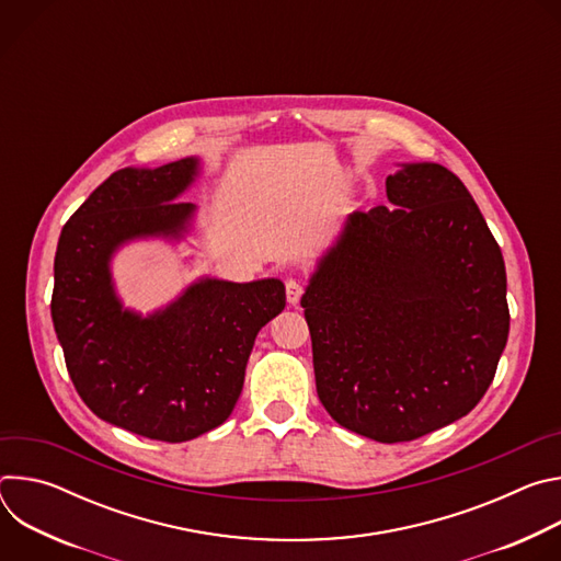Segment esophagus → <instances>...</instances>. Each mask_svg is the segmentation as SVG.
<instances>
[{
	"instance_id": "34e87169",
	"label": "esophagus",
	"mask_w": 561,
	"mask_h": 561,
	"mask_svg": "<svg viewBox=\"0 0 561 561\" xmlns=\"http://www.w3.org/2000/svg\"><path fill=\"white\" fill-rule=\"evenodd\" d=\"M301 295H304V284L297 282V279H288V282H286V299H288V304H290V306H297L299 299H301Z\"/></svg>"
}]
</instances>
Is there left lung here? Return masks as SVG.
<instances>
[{
    "mask_svg": "<svg viewBox=\"0 0 561 561\" xmlns=\"http://www.w3.org/2000/svg\"><path fill=\"white\" fill-rule=\"evenodd\" d=\"M386 195L348 215L301 308L319 402L340 426L397 444L479 404L511 314L502 251L457 175L404 164Z\"/></svg>",
    "mask_w": 561,
    "mask_h": 561,
    "instance_id": "8db88e82",
    "label": "left lung"
}]
</instances>
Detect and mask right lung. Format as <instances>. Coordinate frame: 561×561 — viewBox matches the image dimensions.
Masks as SVG:
<instances>
[{
  "mask_svg": "<svg viewBox=\"0 0 561 561\" xmlns=\"http://www.w3.org/2000/svg\"><path fill=\"white\" fill-rule=\"evenodd\" d=\"M199 159L113 173L64 224L50 314L75 390L104 422L159 442H188L228 420L255 337L286 306L279 279H199L167 308L126 310L113 253L137 237H182L195 213L178 202Z\"/></svg>",
  "mask_w": 561,
  "mask_h": 561,
  "instance_id": "add662e5",
  "label": "right lung"
}]
</instances>
